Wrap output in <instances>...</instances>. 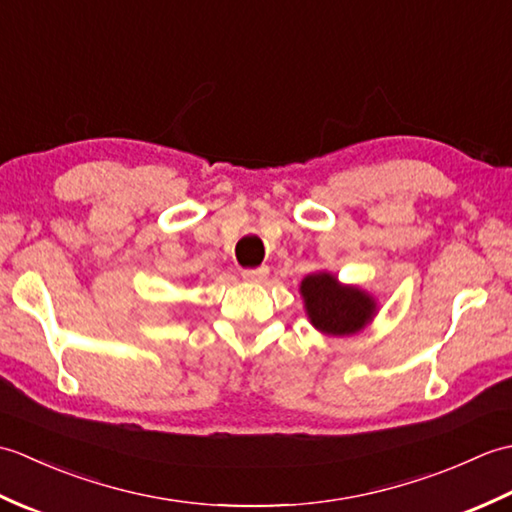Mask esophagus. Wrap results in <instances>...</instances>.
I'll list each match as a JSON object with an SVG mask.
<instances>
[{"instance_id":"obj_1","label":"esophagus","mask_w":512,"mask_h":512,"mask_svg":"<svg viewBox=\"0 0 512 512\" xmlns=\"http://www.w3.org/2000/svg\"><path fill=\"white\" fill-rule=\"evenodd\" d=\"M270 268L268 266H259V268H246L242 270V277L246 281H250V284H262V281L268 277Z\"/></svg>"}]
</instances>
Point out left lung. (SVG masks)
Returning <instances> with one entry per match:
<instances>
[{"label": "left lung", "mask_w": 512, "mask_h": 512, "mask_svg": "<svg viewBox=\"0 0 512 512\" xmlns=\"http://www.w3.org/2000/svg\"><path fill=\"white\" fill-rule=\"evenodd\" d=\"M299 295L312 328L325 336L363 332L378 314V301L354 284H341L330 270H317L301 279Z\"/></svg>", "instance_id": "left-lung-1"}]
</instances>
